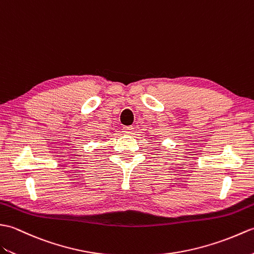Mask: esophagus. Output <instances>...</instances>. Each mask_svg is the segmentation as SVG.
<instances>
[{"mask_svg": "<svg viewBox=\"0 0 254 254\" xmlns=\"http://www.w3.org/2000/svg\"><path fill=\"white\" fill-rule=\"evenodd\" d=\"M123 131L125 132V133H127V134H130L133 131V128L131 126H126V127L123 128Z\"/></svg>", "mask_w": 254, "mask_h": 254, "instance_id": "obj_1", "label": "esophagus"}]
</instances>
